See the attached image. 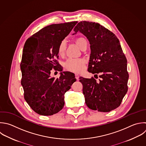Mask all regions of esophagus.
I'll list each match as a JSON object with an SVG mask.
<instances>
[{"label":"esophagus","mask_w":146,"mask_h":146,"mask_svg":"<svg viewBox=\"0 0 146 146\" xmlns=\"http://www.w3.org/2000/svg\"><path fill=\"white\" fill-rule=\"evenodd\" d=\"M75 78L77 80H79V75H78V74H75Z\"/></svg>","instance_id":"esophagus-1"}]
</instances>
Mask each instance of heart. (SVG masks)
<instances>
[{
    "mask_svg": "<svg viewBox=\"0 0 146 146\" xmlns=\"http://www.w3.org/2000/svg\"><path fill=\"white\" fill-rule=\"evenodd\" d=\"M76 43L83 49L88 44L87 40L83 37L78 38L75 40ZM67 48L66 42L65 40H62L58 46V53L60 56L64 55ZM86 60L82 58H70L65 63V68L70 71L74 72H80L83 71L85 68Z\"/></svg>",
    "mask_w": 146,
    "mask_h": 146,
    "instance_id": "heart-1",
    "label": "heart"
}]
</instances>
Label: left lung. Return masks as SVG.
Segmentation results:
<instances>
[{"label":"left lung","mask_w":146,"mask_h":146,"mask_svg":"<svg viewBox=\"0 0 146 146\" xmlns=\"http://www.w3.org/2000/svg\"><path fill=\"white\" fill-rule=\"evenodd\" d=\"M74 31V34L80 32L88 39L91 55L88 71L95 76L99 74L100 78L96 82L93 77L80 78L86 105L91 110L104 112L117 108L127 92L129 77L127 59L119 39L95 22H80Z\"/></svg>","instance_id":"1"}]
</instances>
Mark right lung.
Returning <instances> with one entry per match:
<instances>
[{
    "instance_id": "add662e5",
    "label": "right lung",
    "mask_w": 146,
    "mask_h": 146,
    "mask_svg": "<svg viewBox=\"0 0 146 146\" xmlns=\"http://www.w3.org/2000/svg\"><path fill=\"white\" fill-rule=\"evenodd\" d=\"M77 21L46 26L26 42L22 58L21 84L24 98L37 113L48 116L64 106V94L76 81L70 72H60L59 78H51L52 69L62 71L57 60L58 47L71 31Z\"/></svg>"
}]
</instances>
